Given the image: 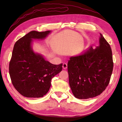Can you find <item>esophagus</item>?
<instances>
[{
    "label": "esophagus",
    "instance_id": "1",
    "mask_svg": "<svg viewBox=\"0 0 122 122\" xmlns=\"http://www.w3.org/2000/svg\"><path fill=\"white\" fill-rule=\"evenodd\" d=\"M68 67V66H67V63H64L62 65V68L64 69H66Z\"/></svg>",
    "mask_w": 122,
    "mask_h": 122
}]
</instances>
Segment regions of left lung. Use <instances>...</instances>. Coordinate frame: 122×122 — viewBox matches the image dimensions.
Returning <instances> with one entry per match:
<instances>
[{
  "instance_id": "left-lung-1",
  "label": "left lung",
  "mask_w": 122,
  "mask_h": 122,
  "mask_svg": "<svg viewBox=\"0 0 122 122\" xmlns=\"http://www.w3.org/2000/svg\"><path fill=\"white\" fill-rule=\"evenodd\" d=\"M113 67L112 49L100 34L98 46H91L68 61L69 82L75 97L87 99L100 95L109 83Z\"/></svg>"
}]
</instances>
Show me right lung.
Wrapping results in <instances>:
<instances>
[{"label":"right lung","mask_w":122,"mask_h":122,"mask_svg":"<svg viewBox=\"0 0 122 122\" xmlns=\"http://www.w3.org/2000/svg\"><path fill=\"white\" fill-rule=\"evenodd\" d=\"M50 32L31 31L15 44L9 73L14 87L24 97H43L49 90L51 79L62 69V64H52L31 48L32 39H45Z\"/></svg>","instance_id":"add662e5"}]
</instances>
